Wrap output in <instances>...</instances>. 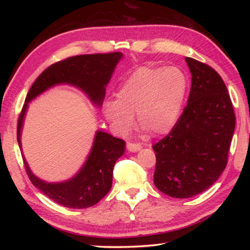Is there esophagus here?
Segmentation results:
<instances>
[{"label": "esophagus", "mask_w": 250, "mask_h": 250, "mask_svg": "<svg viewBox=\"0 0 250 250\" xmlns=\"http://www.w3.org/2000/svg\"><path fill=\"white\" fill-rule=\"evenodd\" d=\"M126 149H128L130 152H137V151H140L142 149V146L141 145H139V143L128 142L126 143Z\"/></svg>", "instance_id": "34e87169"}]
</instances>
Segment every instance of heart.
<instances>
[{"instance_id": "heart-1", "label": "heart", "mask_w": 250, "mask_h": 250, "mask_svg": "<svg viewBox=\"0 0 250 250\" xmlns=\"http://www.w3.org/2000/svg\"><path fill=\"white\" fill-rule=\"evenodd\" d=\"M186 89L188 80L176 67H138L118 88L117 100L104 101V117L122 135L132 129L134 113L143 130L167 134L181 116Z\"/></svg>"}]
</instances>
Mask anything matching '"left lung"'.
Instances as JSON below:
<instances>
[{
  "mask_svg": "<svg viewBox=\"0 0 250 250\" xmlns=\"http://www.w3.org/2000/svg\"><path fill=\"white\" fill-rule=\"evenodd\" d=\"M192 75L188 105L167 137L152 146L154 185L175 198H188L213 185L225 170L235 113L225 83L208 65L185 57Z\"/></svg>",
  "mask_w": 250,
  "mask_h": 250,
  "instance_id": "1",
  "label": "left lung"
}]
</instances>
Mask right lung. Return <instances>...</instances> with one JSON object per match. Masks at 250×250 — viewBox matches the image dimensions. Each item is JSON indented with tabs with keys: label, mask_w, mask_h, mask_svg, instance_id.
Returning <instances> with one entry per match:
<instances>
[{
	"label": "right lung",
	"mask_w": 250,
	"mask_h": 250,
	"mask_svg": "<svg viewBox=\"0 0 250 250\" xmlns=\"http://www.w3.org/2000/svg\"><path fill=\"white\" fill-rule=\"evenodd\" d=\"M122 53L78 55L55 62L46 68L32 84L25 99L18 122V142L20 149L25 113L28 103L55 84L67 83L79 88L96 107H101L105 86L120 59ZM125 142L104 131H97L94 145L80 171L70 180L48 183L32 173L24 160L25 168L34 186L57 204L69 208H87L104 198L112 186V173L116 161L124 154Z\"/></svg>",
	"instance_id": "right-lung-1"
}]
</instances>
